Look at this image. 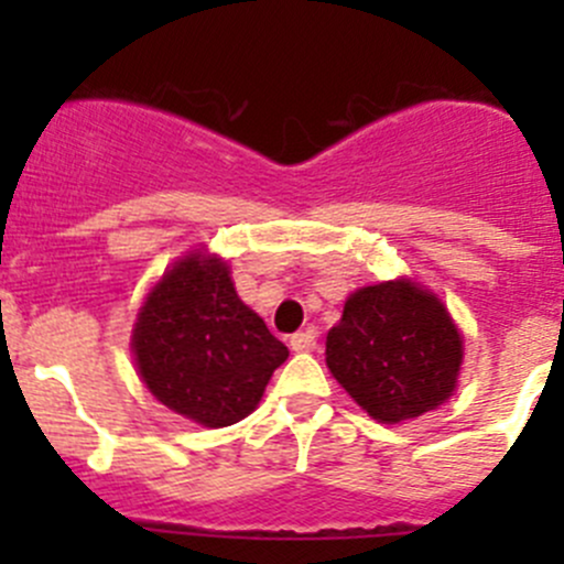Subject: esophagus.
<instances>
[{
  "label": "esophagus",
  "instance_id": "34e87169",
  "mask_svg": "<svg viewBox=\"0 0 564 564\" xmlns=\"http://www.w3.org/2000/svg\"><path fill=\"white\" fill-rule=\"evenodd\" d=\"M289 346H292L294 351H314L316 333H311V329H305V333H294L292 338H289Z\"/></svg>",
  "mask_w": 564,
  "mask_h": 564
}]
</instances>
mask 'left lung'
Segmentation results:
<instances>
[{"label": "left lung", "instance_id": "obj_1", "mask_svg": "<svg viewBox=\"0 0 564 564\" xmlns=\"http://www.w3.org/2000/svg\"><path fill=\"white\" fill-rule=\"evenodd\" d=\"M324 355L340 388L392 425L453 395L464 338L434 292L398 278L349 294Z\"/></svg>", "mask_w": 564, "mask_h": 564}]
</instances>
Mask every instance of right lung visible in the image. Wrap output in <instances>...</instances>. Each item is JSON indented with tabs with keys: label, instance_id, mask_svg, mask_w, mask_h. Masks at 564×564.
I'll list each match as a JSON object with an SVG mask.
<instances>
[{
	"label": "right lung",
	"instance_id": "add662e5",
	"mask_svg": "<svg viewBox=\"0 0 564 564\" xmlns=\"http://www.w3.org/2000/svg\"><path fill=\"white\" fill-rule=\"evenodd\" d=\"M130 349L152 395L204 429L248 417L289 357L264 318L237 297L226 261L202 250L152 286Z\"/></svg>",
	"mask_w": 564,
	"mask_h": 564
}]
</instances>
